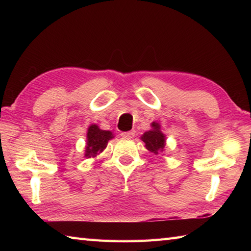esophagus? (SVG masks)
I'll return each instance as SVG.
<instances>
[{
    "mask_svg": "<svg viewBox=\"0 0 251 251\" xmlns=\"http://www.w3.org/2000/svg\"><path fill=\"white\" fill-rule=\"evenodd\" d=\"M121 136L124 138H133L135 136V130H129V131H123L121 133Z\"/></svg>",
    "mask_w": 251,
    "mask_h": 251,
    "instance_id": "34e87169",
    "label": "esophagus"
}]
</instances>
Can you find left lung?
I'll use <instances>...</instances> for the list:
<instances>
[{"label": "left lung", "instance_id": "8db88e82", "mask_svg": "<svg viewBox=\"0 0 251 251\" xmlns=\"http://www.w3.org/2000/svg\"><path fill=\"white\" fill-rule=\"evenodd\" d=\"M151 129L147 130L141 136V139L145 143L146 150L150 151L151 154L158 155L159 152H163L166 146V136L161 133L160 124L157 122H152Z\"/></svg>", "mask_w": 251, "mask_h": 251}]
</instances>
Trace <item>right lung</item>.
I'll return each mask as SVG.
<instances>
[{"mask_svg": "<svg viewBox=\"0 0 251 251\" xmlns=\"http://www.w3.org/2000/svg\"><path fill=\"white\" fill-rule=\"evenodd\" d=\"M113 138L114 134L110 130L100 129V126L96 124L90 125L87 128L84 157L96 158L107 147L108 142Z\"/></svg>", "mask_w": 251, "mask_h": 251, "instance_id": "1", "label": "right lung"}]
</instances>
